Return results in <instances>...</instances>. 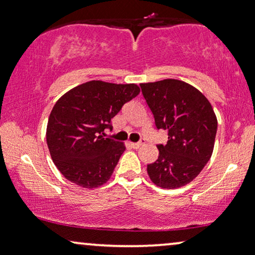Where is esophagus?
<instances>
[{
    "instance_id": "34e87169",
    "label": "esophagus",
    "mask_w": 255,
    "mask_h": 255,
    "mask_svg": "<svg viewBox=\"0 0 255 255\" xmlns=\"http://www.w3.org/2000/svg\"><path fill=\"white\" fill-rule=\"evenodd\" d=\"M144 143V141L142 140V141H138V142H133V143H130V145L131 147H133L134 149H137V148H140L142 144Z\"/></svg>"
}]
</instances>
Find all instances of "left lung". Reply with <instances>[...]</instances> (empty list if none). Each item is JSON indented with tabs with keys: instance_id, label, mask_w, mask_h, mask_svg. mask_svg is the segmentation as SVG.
<instances>
[{
	"instance_id": "8db88e82",
	"label": "left lung",
	"mask_w": 255,
	"mask_h": 255,
	"mask_svg": "<svg viewBox=\"0 0 255 255\" xmlns=\"http://www.w3.org/2000/svg\"><path fill=\"white\" fill-rule=\"evenodd\" d=\"M143 98L157 129L168 131L165 144H157L158 158L147 165L151 182L176 189L199 175L211 158L217 118L209 100L184 81L164 79L141 84Z\"/></svg>"
}]
</instances>
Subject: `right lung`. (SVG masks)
<instances>
[{
  "instance_id": "add662e5",
  "label": "right lung",
  "mask_w": 255,
  "mask_h": 255,
  "mask_svg": "<svg viewBox=\"0 0 255 255\" xmlns=\"http://www.w3.org/2000/svg\"><path fill=\"white\" fill-rule=\"evenodd\" d=\"M140 93L135 84L92 80L64 94L47 121L46 143L62 175L74 184L93 189L111 178L124 143L104 137L112 119Z\"/></svg>"
}]
</instances>
